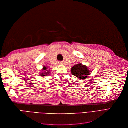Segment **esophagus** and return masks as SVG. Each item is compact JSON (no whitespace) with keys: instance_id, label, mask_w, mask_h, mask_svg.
Instances as JSON below:
<instances>
[{"instance_id":"34e87169","label":"esophagus","mask_w":128,"mask_h":128,"mask_svg":"<svg viewBox=\"0 0 128 128\" xmlns=\"http://www.w3.org/2000/svg\"><path fill=\"white\" fill-rule=\"evenodd\" d=\"M60 64H62V62H60Z\"/></svg>"}]
</instances>
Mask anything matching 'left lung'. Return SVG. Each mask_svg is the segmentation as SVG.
<instances>
[{"label": "left lung", "mask_w": 128, "mask_h": 128, "mask_svg": "<svg viewBox=\"0 0 128 128\" xmlns=\"http://www.w3.org/2000/svg\"><path fill=\"white\" fill-rule=\"evenodd\" d=\"M71 71L73 76H77L81 80H86L88 76L90 74V71L87 66L81 64H78L72 66Z\"/></svg>", "instance_id": "obj_1"}]
</instances>
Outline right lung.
<instances>
[{"label":"right lung","instance_id":"1","mask_svg":"<svg viewBox=\"0 0 128 128\" xmlns=\"http://www.w3.org/2000/svg\"><path fill=\"white\" fill-rule=\"evenodd\" d=\"M42 71H44V72H42V73H40L41 74L40 75H41V76H48L50 73V71L48 70V68L46 67V66H44L43 69L42 70Z\"/></svg>","mask_w":128,"mask_h":128}]
</instances>
